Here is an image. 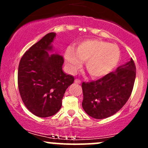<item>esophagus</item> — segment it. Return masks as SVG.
<instances>
[{"mask_svg": "<svg viewBox=\"0 0 148 148\" xmlns=\"http://www.w3.org/2000/svg\"><path fill=\"white\" fill-rule=\"evenodd\" d=\"M74 82H75L76 84H80L81 83V80H79V79H75L74 80Z\"/></svg>", "mask_w": 148, "mask_h": 148, "instance_id": "34e87169", "label": "esophagus"}]
</instances>
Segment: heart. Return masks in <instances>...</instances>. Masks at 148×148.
<instances>
[{
    "label": "heart",
    "instance_id": "1",
    "mask_svg": "<svg viewBox=\"0 0 148 148\" xmlns=\"http://www.w3.org/2000/svg\"><path fill=\"white\" fill-rule=\"evenodd\" d=\"M120 58V49L116 45L96 39L84 40L76 49L69 47L65 51L66 63L71 72H75L82 61H86V69L94 78L106 76L112 72Z\"/></svg>",
    "mask_w": 148,
    "mask_h": 148
}]
</instances>
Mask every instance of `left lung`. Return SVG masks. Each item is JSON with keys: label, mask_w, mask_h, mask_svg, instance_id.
Instances as JSON below:
<instances>
[{"label": "left lung", "mask_w": 148, "mask_h": 148, "mask_svg": "<svg viewBox=\"0 0 148 148\" xmlns=\"http://www.w3.org/2000/svg\"><path fill=\"white\" fill-rule=\"evenodd\" d=\"M133 59L96 81L82 84V106L95 119L111 116L120 111L132 94L136 79Z\"/></svg>", "instance_id": "obj_1"}]
</instances>
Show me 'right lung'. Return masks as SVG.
Wrapping results in <instances>:
<instances>
[{"mask_svg": "<svg viewBox=\"0 0 148 148\" xmlns=\"http://www.w3.org/2000/svg\"><path fill=\"white\" fill-rule=\"evenodd\" d=\"M55 33L45 37L23 54L18 69V87L26 108L36 116L47 118L55 115L62 106L67 88L74 76L64 74L62 56L49 55Z\"/></svg>", "mask_w": 148, "mask_h": 148, "instance_id": "add662e5", "label": "right lung"}]
</instances>
